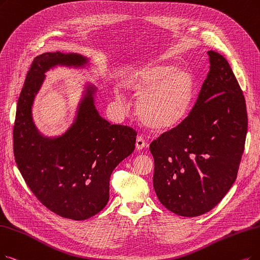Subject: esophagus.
Returning <instances> with one entry per match:
<instances>
[{
    "label": "esophagus",
    "instance_id": "esophagus-1",
    "mask_svg": "<svg viewBox=\"0 0 260 260\" xmlns=\"http://www.w3.org/2000/svg\"><path fill=\"white\" fill-rule=\"evenodd\" d=\"M136 146L138 150H142L145 146H146V142L143 139V137H138L137 138V143H136Z\"/></svg>",
    "mask_w": 260,
    "mask_h": 260
}]
</instances>
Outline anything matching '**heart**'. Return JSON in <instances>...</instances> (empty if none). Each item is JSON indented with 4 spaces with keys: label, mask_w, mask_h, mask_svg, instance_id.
Instances as JSON below:
<instances>
[{
    "label": "heart",
    "mask_w": 260,
    "mask_h": 260,
    "mask_svg": "<svg viewBox=\"0 0 260 260\" xmlns=\"http://www.w3.org/2000/svg\"><path fill=\"white\" fill-rule=\"evenodd\" d=\"M124 87L140 97L138 114L154 131L170 130L180 124L193 107L195 82L191 72L170 64H151L124 82ZM117 99L122 102L120 92Z\"/></svg>",
    "instance_id": "obj_1"
}]
</instances>
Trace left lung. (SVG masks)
Returning <instances> with one entry per match:
<instances>
[{"label": "left lung", "mask_w": 260, "mask_h": 260, "mask_svg": "<svg viewBox=\"0 0 260 260\" xmlns=\"http://www.w3.org/2000/svg\"><path fill=\"white\" fill-rule=\"evenodd\" d=\"M208 55L210 70L189 115L149 146L160 203L188 217L210 211L230 191L247 132L245 99L230 64L217 52Z\"/></svg>", "instance_id": "obj_1"}]
</instances>
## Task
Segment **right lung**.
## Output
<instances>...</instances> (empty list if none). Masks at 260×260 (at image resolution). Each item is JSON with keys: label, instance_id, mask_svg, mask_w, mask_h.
<instances>
[{"label": "right lung", "instance_id": "1", "mask_svg": "<svg viewBox=\"0 0 260 260\" xmlns=\"http://www.w3.org/2000/svg\"><path fill=\"white\" fill-rule=\"evenodd\" d=\"M74 53H44L34 58L18 99L13 130L14 155L29 190L52 212L76 221L89 219L109 202L114 169L136 148L137 131L103 119L88 87L69 130L56 139L41 137L32 120L35 95L45 72L56 65L81 66Z\"/></svg>", "mask_w": 260, "mask_h": 260}]
</instances>
